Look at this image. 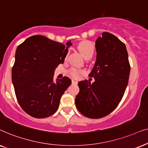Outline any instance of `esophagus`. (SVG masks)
<instances>
[{
    "mask_svg": "<svg viewBox=\"0 0 148 148\" xmlns=\"http://www.w3.org/2000/svg\"><path fill=\"white\" fill-rule=\"evenodd\" d=\"M72 83L76 84H77V81H76V80H72Z\"/></svg>",
    "mask_w": 148,
    "mask_h": 148,
    "instance_id": "34e87169",
    "label": "esophagus"
}]
</instances>
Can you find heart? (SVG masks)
Here are the masks:
<instances>
[{"instance_id":"b5f03b06","label":"heart","mask_w":148,"mask_h":148,"mask_svg":"<svg viewBox=\"0 0 148 148\" xmlns=\"http://www.w3.org/2000/svg\"><path fill=\"white\" fill-rule=\"evenodd\" d=\"M78 49L84 59L92 58L95 51L93 45L86 40L80 42L78 45ZM70 74L74 78H79L82 74V71L76 68H72L70 70Z\"/></svg>"}]
</instances>
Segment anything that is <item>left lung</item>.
I'll return each mask as SVG.
<instances>
[{
	"label": "left lung",
	"instance_id": "8db88e82",
	"mask_svg": "<svg viewBox=\"0 0 148 148\" xmlns=\"http://www.w3.org/2000/svg\"><path fill=\"white\" fill-rule=\"evenodd\" d=\"M97 58L87 80L78 82L76 106L84 116L100 119L113 111L123 98L129 82L130 64L125 45L109 32L95 42Z\"/></svg>",
	"mask_w": 148,
	"mask_h": 148
}]
</instances>
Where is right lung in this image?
Returning a JSON list of instances; mask_svg holds the SVG:
<instances>
[{
  "label": "right lung",
  "instance_id": "obj_1",
  "mask_svg": "<svg viewBox=\"0 0 148 148\" xmlns=\"http://www.w3.org/2000/svg\"><path fill=\"white\" fill-rule=\"evenodd\" d=\"M66 46L35 35L17 47L12 68V82L21 108L31 116L43 119L58 110L61 97L72 80L64 76L54 82L55 70L64 62Z\"/></svg>",
  "mask_w": 148,
  "mask_h": 148
}]
</instances>
